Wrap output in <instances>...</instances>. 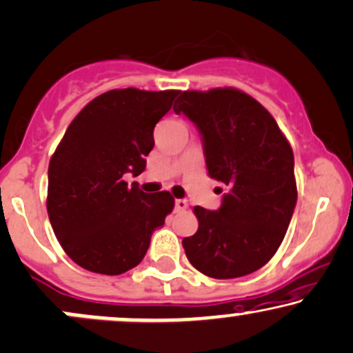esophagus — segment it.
Returning <instances> with one entry per match:
<instances>
[{
	"label": "esophagus",
	"instance_id": "obj_1",
	"mask_svg": "<svg viewBox=\"0 0 353 353\" xmlns=\"http://www.w3.org/2000/svg\"><path fill=\"white\" fill-rule=\"evenodd\" d=\"M175 208L176 211H185L188 208V201L186 200H175Z\"/></svg>",
	"mask_w": 353,
	"mask_h": 353
}]
</instances>
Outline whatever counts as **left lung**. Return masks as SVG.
<instances>
[{"label":"left lung","mask_w":353,"mask_h":353,"mask_svg":"<svg viewBox=\"0 0 353 353\" xmlns=\"http://www.w3.org/2000/svg\"><path fill=\"white\" fill-rule=\"evenodd\" d=\"M200 130L219 210L194 206L198 231L185 238L190 263L205 276L233 279L276 254L297 203L294 153L269 112L243 90H185L173 105Z\"/></svg>","instance_id":"1"}]
</instances>
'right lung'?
<instances>
[{
  "label": "right lung",
  "mask_w": 353,
  "mask_h": 353,
  "mask_svg": "<svg viewBox=\"0 0 353 353\" xmlns=\"http://www.w3.org/2000/svg\"><path fill=\"white\" fill-rule=\"evenodd\" d=\"M180 90L114 89L76 115L51 157L48 214L57 241L90 272L117 276L135 268L175 200L125 181L145 170L153 128Z\"/></svg>",
  "instance_id": "obj_1"
}]
</instances>
